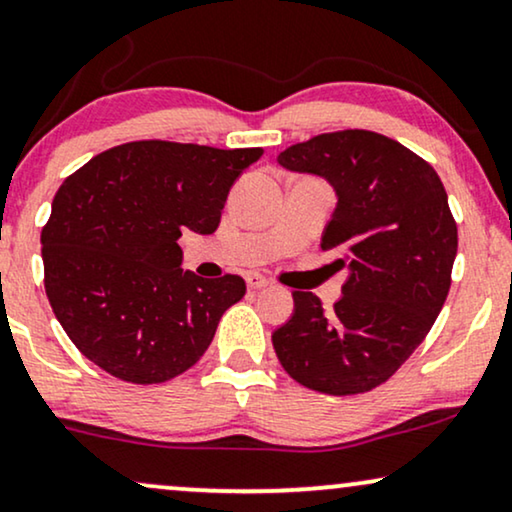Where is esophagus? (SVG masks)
I'll return each mask as SVG.
<instances>
[{"label":"esophagus","instance_id":"1","mask_svg":"<svg viewBox=\"0 0 512 512\" xmlns=\"http://www.w3.org/2000/svg\"><path fill=\"white\" fill-rule=\"evenodd\" d=\"M245 283H248L250 290H260L269 286L267 276H262L260 271H250V274H245Z\"/></svg>","mask_w":512,"mask_h":512}]
</instances>
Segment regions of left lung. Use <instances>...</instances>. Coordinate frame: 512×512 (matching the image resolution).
<instances>
[{"label": "left lung", "instance_id": "left-lung-1", "mask_svg": "<svg viewBox=\"0 0 512 512\" xmlns=\"http://www.w3.org/2000/svg\"><path fill=\"white\" fill-rule=\"evenodd\" d=\"M290 172L323 177L338 205L321 248L347 269L331 312L295 290V312L271 335L290 378L309 390L368 392L383 385L430 333L451 288L458 231L442 179L399 141L342 129L278 155Z\"/></svg>", "mask_w": 512, "mask_h": 512}]
</instances>
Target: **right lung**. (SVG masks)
Returning <instances> with one entry per match:
<instances>
[{
  "label": "right lung",
  "mask_w": 512,
  "mask_h": 512,
  "mask_svg": "<svg viewBox=\"0 0 512 512\" xmlns=\"http://www.w3.org/2000/svg\"><path fill=\"white\" fill-rule=\"evenodd\" d=\"M262 148L132 141L63 181L42 229L44 288L75 347L137 385L177 378L203 357L245 295L241 276L181 269V231H217L234 181Z\"/></svg>",
  "instance_id": "1"
}]
</instances>
